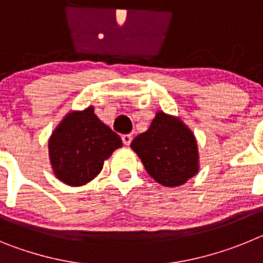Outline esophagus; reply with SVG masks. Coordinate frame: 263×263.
<instances>
[{
  "instance_id": "obj_1",
  "label": "esophagus",
  "mask_w": 263,
  "mask_h": 263,
  "mask_svg": "<svg viewBox=\"0 0 263 263\" xmlns=\"http://www.w3.org/2000/svg\"><path fill=\"white\" fill-rule=\"evenodd\" d=\"M132 139H133L132 134H124V136H122V142L126 146H129L130 143H132Z\"/></svg>"
}]
</instances>
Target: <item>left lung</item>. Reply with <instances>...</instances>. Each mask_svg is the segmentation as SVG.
I'll use <instances>...</instances> for the list:
<instances>
[{
    "label": "left lung",
    "instance_id": "8db88e82",
    "mask_svg": "<svg viewBox=\"0 0 263 263\" xmlns=\"http://www.w3.org/2000/svg\"><path fill=\"white\" fill-rule=\"evenodd\" d=\"M146 171L164 187H178L199 171V152L194 133L180 118L158 111L145 133L132 142Z\"/></svg>",
    "mask_w": 263,
    "mask_h": 263
}]
</instances>
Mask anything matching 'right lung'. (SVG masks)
<instances>
[{"label":"right lung","instance_id":"right-lung-1","mask_svg":"<svg viewBox=\"0 0 263 263\" xmlns=\"http://www.w3.org/2000/svg\"><path fill=\"white\" fill-rule=\"evenodd\" d=\"M121 146L120 136L100 121L93 106H88L63 118L50 137L48 155L57 178L76 187L96 178L104 160Z\"/></svg>","mask_w":263,"mask_h":263}]
</instances>
